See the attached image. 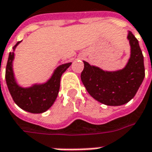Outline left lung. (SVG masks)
<instances>
[{
    "label": "left lung",
    "mask_w": 152,
    "mask_h": 152,
    "mask_svg": "<svg viewBox=\"0 0 152 152\" xmlns=\"http://www.w3.org/2000/svg\"><path fill=\"white\" fill-rule=\"evenodd\" d=\"M127 39L131 54L122 69L105 71L84 61L82 83L94 99L108 106L123 105L133 99L145 78L144 56L139 41L131 31Z\"/></svg>",
    "instance_id": "obj_1"
}]
</instances>
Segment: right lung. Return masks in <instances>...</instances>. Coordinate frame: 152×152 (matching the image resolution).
Listing matches in <instances>:
<instances>
[{
  "instance_id": "1",
  "label": "right lung",
  "mask_w": 152,
  "mask_h": 152,
  "mask_svg": "<svg viewBox=\"0 0 152 152\" xmlns=\"http://www.w3.org/2000/svg\"><path fill=\"white\" fill-rule=\"evenodd\" d=\"M19 42L21 41L16 43L13 47V52H10L8 56L6 67L7 86L13 101L20 109L33 114H41L47 111L54 104L59 93L61 75L71 66L72 62L57 66L51 77L44 83L33 84L29 87L20 86L16 81L12 67L15 56L14 51Z\"/></svg>"
}]
</instances>
